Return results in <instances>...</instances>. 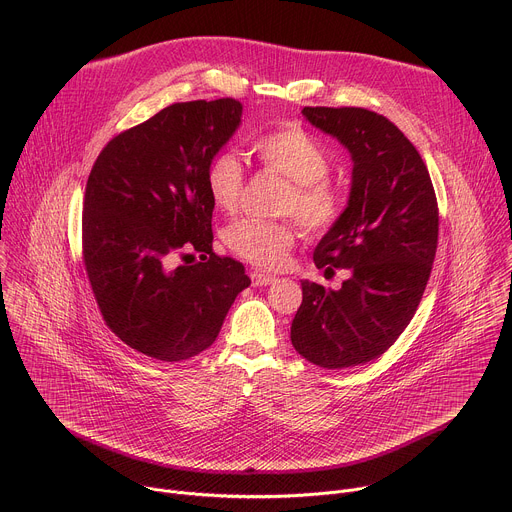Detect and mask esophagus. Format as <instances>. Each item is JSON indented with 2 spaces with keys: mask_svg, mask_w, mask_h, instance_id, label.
<instances>
[{
  "mask_svg": "<svg viewBox=\"0 0 512 512\" xmlns=\"http://www.w3.org/2000/svg\"><path fill=\"white\" fill-rule=\"evenodd\" d=\"M251 281L253 285H269L275 281V275L267 273V271H261V269H253L251 271Z\"/></svg>",
  "mask_w": 512,
  "mask_h": 512,
  "instance_id": "34e87169",
  "label": "esophagus"
}]
</instances>
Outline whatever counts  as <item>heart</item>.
Masks as SVG:
<instances>
[{"mask_svg":"<svg viewBox=\"0 0 512 512\" xmlns=\"http://www.w3.org/2000/svg\"><path fill=\"white\" fill-rule=\"evenodd\" d=\"M255 154L261 164L281 176L289 186L281 200V212H291L310 235L326 233L342 212V198L336 186L326 180L330 158L318 137L302 127H283L261 135L255 141ZM210 202L223 212H235L245 184L241 160L233 152L214 156L204 174ZM227 247L267 269L285 263L296 243V229L283 221L243 218L225 233Z\"/></svg>","mask_w":512,"mask_h":512,"instance_id":"b5f03b06","label":"heart"}]
</instances>
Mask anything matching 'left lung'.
Instances as JSON below:
<instances>
[{
    "label": "left lung",
    "instance_id": "1",
    "mask_svg": "<svg viewBox=\"0 0 512 512\" xmlns=\"http://www.w3.org/2000/svg\"><path fill=\"white\" fill-rule=\"evenodd\" d=\"M350 154L346 208L314 249L318 269H348L340 289L302 281L291 344L322 369L379 358L411 322L437 249V200L415 145L360 107H304Z\"/></svg>",
    "mask_w": 512,
    "mask_h": 512
}]
</instances>
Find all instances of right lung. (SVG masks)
Returning a JSON list of instances; mask_svg holds the SVG:
<instances>
[{
	"label": "right lung",
	"instance_id": "right-lung-1",
	"mask_svg": "<svg viewBox=\"0 0 512 512\" xmlns=\"http://www.w3.org/2000/svg\"><path fill=\"white\" fill-rule=\"evenodd\" d=\"M235 99L174 103L113 137L85 190L83 253L105 324L133 350L180 362L206 350L251 279L212 251L204 174L241 125ZM188 248L194 266L173 267Z\"/></svg>",
	"mask_w": 512,
	"mask_h": 512
}]
</instances>
